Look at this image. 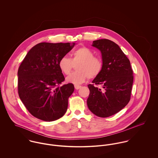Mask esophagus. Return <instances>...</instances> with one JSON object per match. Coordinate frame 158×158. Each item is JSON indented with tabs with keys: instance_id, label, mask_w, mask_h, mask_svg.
<instances>
[{
	"instance_id": "esophagus-1",
	"label": "esophagus",
	"mask_w": 158,
	"mask_h": 158,
	"mask_svg": "<svg viewBox=\"0 0 158 158\" xmlns=\"http://www.w3.org/2000/svg\"><path fill=\"white\" fill-rule=\"evenodd\" d=\"M74 87H75V88L76 89H77V90H78V89H79L80 88H81V86H80V85H75L74 86Z\"/></svg>"
}]
</instances>
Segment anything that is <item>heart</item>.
<instances>
[{
    "label": "heart",
    "mask_w": 158,
    "mask_h": 158,
    "mask_svg": "<svg viewBox=\"0 0 158 158\" xmlns=\"http://www.w3.org/2000/svg\"><path fill=\"white\" fill-rule=\"evenodd\" d=\"M78 63L76 66L77 71L72 73L66 78L68 83L74 85H78L84 82L88 77L94 78L97 77L103 69L102 60L97 57H94L93 52L86 47H81L72 54L71 59L64 56L60 58L58 62V66L65 75L70 73L73 64Z\"/></svg>",
    "instance_id": "1"
}]
</instances>
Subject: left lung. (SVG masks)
<instances>
[{
  "mask_svg": "<svg viewBox=\"0 0 158 158\" xmlns=\"http://www.w3.org/2000/svg\"><path fill=\"white\" fill-rule=\"evenodd\" d=\"M92 46L102 53L103 69L92 83L102 89L88 85L90 90L87 105L97 116L108 117L119 112L128 103L133 83L130 61L120 47L111 40L94 41Z\"/></svg>",
  "mask_w": 158,
  "mask_h": 158,
  "instance_id": "8db88e82",
  "label": "left lung"
}]
</instances>
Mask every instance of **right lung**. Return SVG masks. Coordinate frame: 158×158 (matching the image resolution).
Segmentation results:
<instances>
[{"label":"right lung","instance_id":"obj_1","mask_svg":"<svg viewBox=\"0 0 158 158\" xmlns=\"http://www.w3.org/2000/svg\"><path fill=\"white\" fill-rule=\"evenodd\" d=\"M75 45V43H41L33 46L23 59L18 72V94L34 117L51 122L67 111L68 98L74 86L69 83L58 86L65 79L58 62Z\"/></svg>","mask_w":158,"mask_h":158}]
</instances>
